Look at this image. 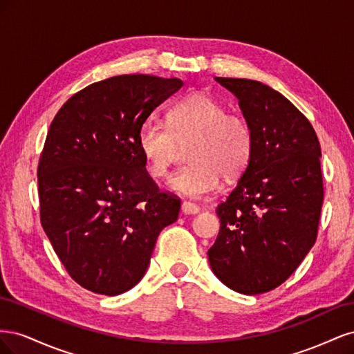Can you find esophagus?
<instances>
[{
    "instance_id": "esophagus-1",
    "label": "esophagus",
    "mask_w": 354,
    "mask_h": 354,
    "mask_svg": "<svg viewBox=\"0 0 354 354\" xmlns=\"http://www.w3.org/2000/svg\"><path fill=\"white\" fill-rule=\"evenodd\" d=\"M199 211H201V208L196 205V203H192L187 201L181 203V212L187 214V216H190V214H198Z\"/></svg>"
}]
</instances>
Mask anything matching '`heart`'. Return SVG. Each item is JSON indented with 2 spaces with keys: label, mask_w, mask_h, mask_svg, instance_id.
<instances>
[{
  "label": "heart",
  "mask_w": 354,
  "mask_h": 354,
  "mask_svg": "<svg viewBox=\"0 0 354 354\" xmlns=\"http://www.w3.org/2000/svg\"><path fill=\"white\" fill-rule=\"evenodd\" d=\"M189 146L190 164L169 178L168 186L189 198H202L224 181L238 178L252 153V131L245 118L207 94L195 93L176 103L168 113V127L147 118L137 131V146L147 173L156 180L168 176L180 147Z\"/></svg>",
  "instance_id": "b5f03b06"
}]
</instances>
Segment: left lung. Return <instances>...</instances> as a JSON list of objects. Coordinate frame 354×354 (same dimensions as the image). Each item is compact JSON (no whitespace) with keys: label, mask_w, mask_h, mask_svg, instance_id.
<instances>
[{"label":"left lung","mask_w":354,"mask_h":354,"mask_svg":"<svg viewBox=\"0 0 354 354\" xmlns=\"http://www.w3.org/2000/svg\"><path fill=\"white\" fill-rule=\"evenodd\" d=\"M239 100L252 153L216 212L209 266L233 291L255 295L283 283L312 250L324 203L320 145L312 124L260 81L214 78Z\"/></svg>","instance_id":"left-lung-1"}]
</instances>
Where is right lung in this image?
Returning a JSON list of instances; mask_svg holds the SVG:
<instances>
[{"label":"right lung","mask_w":354,"mask_h":354,"mask_svg":"<svg viewBox=\"0 0 354 354\" xmlns=\"http://www.w3.org/2000/svg\"><path fill=\"white\" fill-rule=\"evenodd\" d=\"M181 87L177 78L112 77L73 94L50 125L38 165L41 224L88 291L136 286L160 230L178 217L180 199L147 174L137 131Z\"/></svg>","instance_id":"1"}]
</instances>
